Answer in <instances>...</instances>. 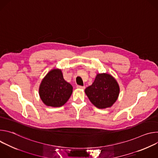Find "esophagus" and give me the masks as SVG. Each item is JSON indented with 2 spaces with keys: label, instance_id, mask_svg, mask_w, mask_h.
Listing matches in <instances>:
<instances>
[{
  "label": "esophagus",
  "instance_id": "obj_1",
  "mask_svg": "<svg viewBox=\"0 0 158 158\" xmlns=\"http://www.w3.org/2000/svg\"><path fill=\"white\" fill-rule=\"evenodd\" d=\"M77 89H85V86H81V85H77Z\"/></svg>",
  "mask_w": 158,
  "mask_h": 158
}]
</instances>
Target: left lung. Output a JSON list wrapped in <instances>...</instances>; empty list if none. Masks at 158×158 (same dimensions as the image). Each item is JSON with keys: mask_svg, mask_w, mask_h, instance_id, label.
I'll use <instances>...</instances> for the list:
<instances>
[{"mask_svg": "<svg viewBox=\"0 0 158 158\" xmlns=\"http://www.w3.org/2000/svg\"><path fill=\"white\" fill-rule=\"evenodd\" d=\"M120 91L116 79L107 73H98L85 93L91 103L99 109L110 107L117 101Z\"/></svg>", "mask_w": 158, "mask_h": 158, "instance_id": "1", "label": "left lung"}]
</instances>
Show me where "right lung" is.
<instances>
[{
  "label": "right lung",
  "instance_id": "right-lung-1",
  "mask_svg": "<svg viewBox=\"0 0 158 158\" xmlns=\"http://www.w3.org/2000/svg\"><path fill=\"white\" fill-rule=\"evenodd\" d=\"M72 85L66 82L61 69H51L39 85V94L43 103L48 106L60 107L67 102L73 93Z\"/></svg>",
  "mask_w": 158,
  "mask_h": 158
}]
</instances>
